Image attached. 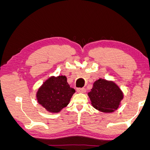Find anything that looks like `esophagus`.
Segmentation results:
<instances>
[{
    "mask_svg": "<svg viewBox=\"0 0 150 150\" xmlns=\"http://www.w3.org/2000/svg\"><path fill=\"white\" fill-rule=\"evenodd\" d=\"M76 90L78 92H79V93H85V92L86 91L85 88H84V87H79V88H77Z\"/></svg>",
    "mask_w": 150,
    "mask_h": 150,
    "instance_id": "esophagus-1",
    "label": "esophagus"
}]
</instances>
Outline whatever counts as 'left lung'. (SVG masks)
I'll use <instances>...</instances> for the list:
<instances>
[{"instance_id":"1","label":"left lung","mask_w":150,"mask_h":150,"mask_svg":"<svg viewBox=\"0 0 150 150\" xmlns=\"http://www.w3.org/2000/svg\"><path fill=\"white\" fill-rule=\"evenodd\" d=\"M88 95L93 107L104 112L114 111L123 99V93L118 86L104 79L96 81Z\"/></svg>"}]
</instances>
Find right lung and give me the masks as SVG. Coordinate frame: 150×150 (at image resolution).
Listing matches in <instances>:
<instances>
[{
  "label": "right lung",
  "instance_id": "obj_1",
  "mask_svg": "<svg viewBox=\"0 0 150 150\" xmlns=\"http://www.w3.org/2000/svg\"><path fill=\"white\" fill-rule=\"evenodd\" d=\"M75 89L70 87L65 76L50 77L37 93L38 102L48 111L58 112L69 104Z\"/></svg>",
  "mask_w": 150,
  "mask_h": 150
}]
</instances>
